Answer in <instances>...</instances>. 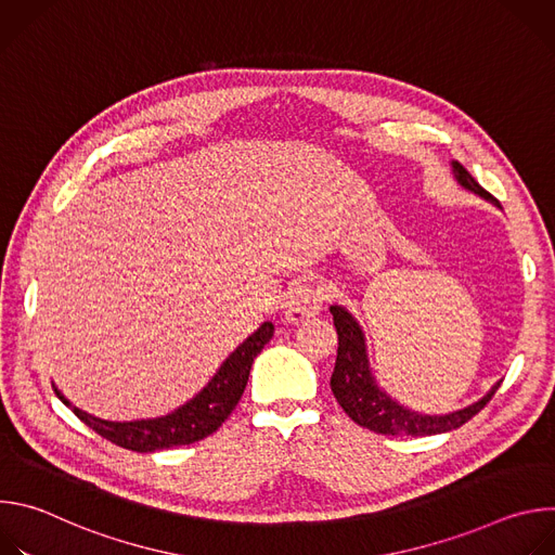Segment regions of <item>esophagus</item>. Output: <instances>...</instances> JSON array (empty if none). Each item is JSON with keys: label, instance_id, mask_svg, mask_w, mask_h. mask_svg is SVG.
<instances>
[{"label": "esophagus", "instance_id": "esophagus-1", "mask_svg": "<svg viewBox=\"0 0 555 555\" xmlns=\"http://www.w3.org/2000/svg\"><path fill=\"white\" fill-rule=\"evenodd\" d=\"M323 305H325V296L319 287L296 285L287 292V298H285V319L292 325L305 323L313 319L315 313H321Z\"/></svg>", "mask_w": 555, "mask_h": 555}]
</instances>
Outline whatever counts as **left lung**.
Returning <instances> with one entry per match:
<instances>
[{"instance_id":"obj_1","label":"left lung","mask_w":555,"mask_h":555,"mask_svg":"<svg viewBox=\"0 0 555 555\" xmlns=\"http://www.w3.org/2000/svg\"><path fill=\"white\" fill-rule=\"evenodd\" d=\"M456 180L469 189L472 193H477L492 204L501 206V202L490 195L477 180H474L465 167L459 163H452ZM334 315V325L338 332V356H336V366L332 373V390L336 395L338 404L343 411L362 428H369L377 435H411V437H430L448 430L461 428L465 422H469L474 415L481 413L486 404L492 400V395L501 386H492V390L486 395L483 400L477 404H472L463 411L441 415V417H430V415H420L413 413L404 406H400L395 400H390L384 390L377 388L375 379L371 377L369 371V360H366V345H364V334L360 325L351 319V313L338 305L330 307Z\"/></svg>"}]
</instances>
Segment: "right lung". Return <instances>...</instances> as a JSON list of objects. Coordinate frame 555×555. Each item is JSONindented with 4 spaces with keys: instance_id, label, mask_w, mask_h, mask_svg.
Wrapping results in <instances>:
<instances>
[{
    "instance_id": "1",
    "label": "right lung",
    "mask_w": 555,
    "mask_h": 555,
    "mask_svg": "<svg viewBox=\"0 0 555 555\" xmlns=\"http://www.w3.org/2000/svg\"><path fill=\"white\" fill-rule=\"evenodd\" d=\"M274 334L272 323H263L246 343L236 347L225 362L219 366L215 377L204 386V390L191 402H186L182 409L167 417L157 420H142V422H103L99 417H92L83 411L72 406L56 386V398L74 411V415L81 420L86 426H90L94 433H99L103 439L131 450V452H155L176 446H189L195 443L208 435H212L240 404L242 395L248 384V375L253 369L255 358L261 353V349L270 343Z\"/></svg>"
}]
</instances>
